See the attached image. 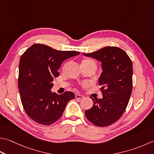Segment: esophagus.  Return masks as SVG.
<instances>
[{
	"label": "esophagus",
	"instance_id": "1",
	"mask_svg": "<svg viewBox=\"0 0 154 154\" xmlns=\"http://www.w3.org/2000/svg\"><path fill=\"white\" fill-rule=\"evenodd\" d=\"M83 97V96H82V95L79 94H75V98L82 99Z\"/></svg>",
	"mask_w": 154,
	"mask_h": 154
}]
</instances>
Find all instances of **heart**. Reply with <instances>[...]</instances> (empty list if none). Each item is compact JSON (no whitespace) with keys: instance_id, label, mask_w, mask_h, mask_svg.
<instances>
[{"instance_id":"obj_1","label":"heart","mask_w":154,"mask_h":154,"mask_svg":"<svg viewBox=\"0 0 154 154\" xmlns=\"http://www.w3.org/2000/svg\"><path fill=\"white\" fill-rule=\"evenodd\" d=\"M82 64H85V65H96V64L94 62L93 60H91V59H84L83 60Z\"/></svg>"}]
</instances>
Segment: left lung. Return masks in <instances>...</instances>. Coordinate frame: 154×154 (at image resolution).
Instances as JSON below:
<instances>
[{
  "label": "left lung",
  "instance_id": "left-lung-1",
  "mask_svg": "<svg viewBox=\"0 0 154 154\" xmlns=\"http://www.w3.org/2000/svg\"><path fill=\"white\" fill-rule=\"evenodd\" d=\"M83 55L102 63L99 78L102 99H93L94 105L85 112L86 118L97 127L114 123L122 116L133 89V63L123 50L116 46L104 47Z\"/></svg>",
  "mask_w": 154,
  "mask_h": 154
}]
</instances>
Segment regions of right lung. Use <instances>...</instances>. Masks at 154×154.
Here are the masks:
<instances>
[{
    "label": "right lung",
    "mask_w": 154,
    "mask_h": 154,
    "mask_svg": "<svg viewBox=\"0 0 154 154\" xmlns=\"http://www.w3.org/2000/svg\"><path fill=\"white\" fill-rule=\"evenodd\" d=\"M79 54L60 51L44 44H35L21 55L19 65L18 88L22 105L31 119L50 125L59 119L67 103L75 96L71 91L52 93L54 79L64 60Z\"/></svg>",
    "instance_id": "add662e5"
}]
</instances>
